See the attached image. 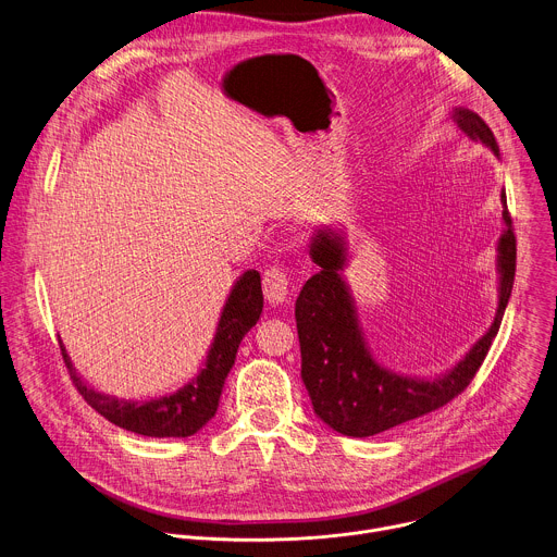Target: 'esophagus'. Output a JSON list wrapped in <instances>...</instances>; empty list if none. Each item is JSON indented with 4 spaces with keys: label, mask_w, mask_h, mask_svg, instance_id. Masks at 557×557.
<instances>
[{
    "label": "esophagus",
    "mask_w": 557,
    "mask_h": 557,
    "mask_svg": "<svg viewBox=\"0 0 557 557\" xmlns=\"http://www.w3.org/2000/svg\"><path fill=\"white\" fill-rule=\"evenodd\" d=\"M262 288H264V297L269 304L273 306H280L284 301H288V288H290V280H288V273L286 269L282 267H271L264 271V277H262Z\"/></svg>",
    "instance_id": "34e87169"
}]
</instances>
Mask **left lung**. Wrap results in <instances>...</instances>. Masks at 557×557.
<instances>
[{
	"mask_svg": "<svg viewBox=\"0 0 557 557\" xmlns=\"http://www.w3.org/2000/svg\"><path fill=\"white\" fill-rule=\"evenodd\" d=\"M453 122L472 141L500 157L490 126L479 113L455 107ZM503 230L496 240L498 304L492 325L442 376L420 379L398 374L376 360L358 321L356 301L345 280L349 245L332 225L312 232L308 253L319 267L295 301L301 347V381L317 418L347 437H372L394 426L437 411L459 396L481 367L507 308L516 273V236L507 212L505 190Z\"/></svg>",
	"mask_w": 557,
	"mask_h": 557,
	"instance_id": "8db88e82",
	"label": "left lung"
}]
</instances>
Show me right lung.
Returning <instances> with one entry per match:
<instances>
[{"mask_svg": "<svg viewBox=\"0 0 557 557\" xmlns=\"http://www.w3.org/2000/svg\"><path fill=\"white\" fill-rule=\"evenodd\" d=\"M262 308V280L256 269H249L234 282L225 299L216 334L197 376L172 394L146 400H126L94 389L78 374L63 343L61 351L70 369V379L81 396L115 426L146 437H190L216 416L225 379L232 372L240 341L258 323Z\"/></svg>", "mask_w": 557, "mask_h": 557, "instance_id": "right-lung-1", "label": "right lung"}]
</instances>
